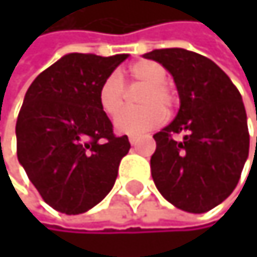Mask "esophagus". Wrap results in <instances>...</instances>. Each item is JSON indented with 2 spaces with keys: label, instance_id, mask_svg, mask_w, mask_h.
Listing matches in <instances>:
<instances>
[{
  "label": "esophagus",
  "instance_id": "34e87169",
  "mask_svg": "<svg viewBox=\"0 0 257 257\" xmlns=\"http://www.w3.org/2000/svg\"><path fill=\"white\" fill-rule=\"evenodd\" d=\"M130 143H131L133 146H136V145L139 143V137H136V136H131V137H130Z\"/></svg>",
  "mask_w": 257,
  "mask_h": 257
}]
</instances>
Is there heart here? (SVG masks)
Instances as JSON below:
<instances>
[{
    "mask_svg": "<svg viewBox=\"0 0 257 257\" xmlns=\"http://www.w3.org/2000/svg\"><path fill=\"white\" fill-rule=\"evenodd\" d=\"M131 84L143 86L137 97L140 107L123 109L115 117V130L120 134L140 136L157 127L165 120V112L174 109L177 94L174 87L166 81V69L151 60L134 63L127 69ZM124 101V84L118 74L107 75L98 89V104L101 111L114 117Z\"/></svg>",
    "mask_w": 257,
    "mask_h": 257,
    "instance_id": "b5f03b06",
    "label": "heart"
}]
</instances>
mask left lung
Returning a JSON list of instances; mask_svg holds the SVG:
<instances>
[{
	"mask_svg": "<svg viewBox=\"0 0 257 257\" xmlns=\"http://www.w3.org/2000/svg\"><path fill=\"white\" fill-rule=\"evenodd\" d=\"M174 77L180 109L154 134L151 174L160 194L188 213H206L228 197L248 157L250 134L237 87L222 69L186 49H156L143 55ZM185 132L184 140L172 136Z\"/></svg>",
	"mask_w": 257,
	"mask_h": 257,
	"instance_id": "left-lung-1",
	"label": "left lung"
}]
</instances>
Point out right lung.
<instances>
[{"mask_svg":"<svg viewBox=\"0 0 257 257\" xmlns=\"http://www.w3.org/2000/svg\"><path fill=\"white\" fill-rule=\"evenodd\" d=\"M126 54H69L29 86L17 120V156L43 200L80 214L111 191L131 143L98 104L103 80Z\"/></svg>","mask_w":257,"mask_h":257,"instance_id":"add662e5","label":"right lung"}]
</instances>
